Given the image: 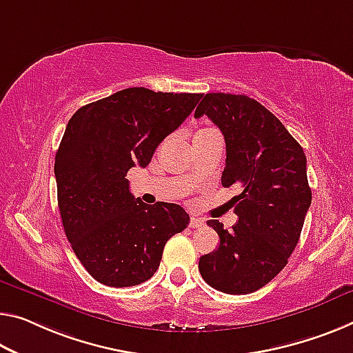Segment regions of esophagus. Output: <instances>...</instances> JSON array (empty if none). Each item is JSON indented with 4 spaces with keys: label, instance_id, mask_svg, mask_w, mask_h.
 Masks as SVG:
<instances>
[{
    "label": "esophagus",
    "instance_id": "esophagus-1",
    "mask_svg": "<svg viewBox=\"0 0 353 353\" xmlns=\"http://www.w3.org/2000/svg\"><path fill=\"white\" fill-rule=\"evenodd\" d=\"M203 225H205V221L200 218H191V221H189V227H191V229H199V227H203Z\"/></svg>",
    "mask_w": 353,
    "mask_h": 353
}]
</instances>
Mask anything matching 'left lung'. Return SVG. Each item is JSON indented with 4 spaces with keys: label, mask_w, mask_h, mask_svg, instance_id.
Wrapping results in <instances>:
<instances>
[{
    "label": "left lung",
    "mask_w": 353,
    "mask_h": 353,
    "mask_svg": "<svg viewBox=\"0 0 353 353\" xmlns=\"http://www.w3.org/2000/svg\"><path fill=\"white\" fill-rule=\"evenodd\" d=\"M207 115L224 134L225 167L221 183L238 186L232 199L238 222L207 224L219 246L199 260L205 283L230 295L251 294L268 284L287 265L300 240L311 207L306 156L284 124L245 94L208 93L194 117Z\"/></svg>",
    "instance_id": "1"
}]
</instances>
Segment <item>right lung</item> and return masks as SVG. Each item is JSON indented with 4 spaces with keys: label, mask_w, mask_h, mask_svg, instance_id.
<instances>
[{
    "label": "right lung",
    "mask_w": 353,
    "mask_h": 353,
    "mask_svg": "<svg viewBox=\"0 0 353 353\" xmlns=\"http://www.w3.org/2000/svg\"><path fill=\"white\" fill-rule=\"evenodd\" d=\"M200 97L135 86L80 107L69 120L55 156L58 207L75 256L97 283L148 281L165 243L189 224L180 205L134 199L126 175L150 164Z\"/></svg>",
    "instance_id": "1"
}]
</instances>
